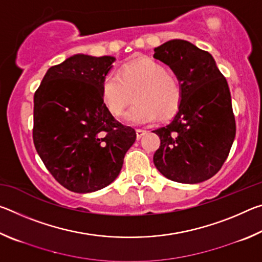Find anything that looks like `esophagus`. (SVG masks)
Wrapping results in <instances>:
<instances>
[{
  "label": "esophagus",
  "mask_w": 262,
  "mask_h": 262,
  "mask_svg": "<svg viewBox=\"0 0 262 262\" xmlns=\"http://www.w3.org/2000/svg\"><path fill=\"white\" fill-rule=\"evenodd\" d=\"M145 134H147V132H145V130H142V129H136V137H137V140L142 139V137H143Z\"/></svg>",
  "instance_id": "obj_1"
}]
</instances>
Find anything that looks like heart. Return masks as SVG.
<instances>
[{
	"mask_svg": "<svg viewBox=\"0 0 262 262\" xmlns=\"http://www.w3.org/2000/svg\"><path fill=\"white\" fill-rule=\"evenodd\" d=\"M101 99L113 118H119L133 96L136 105L125 115L133 125H148L159 118L170 120L183 104V88L167 69L152 59H141L126 66L120 75L108 74L101 82Z\"/></svg>",
	"mask_w": 262,
	"mask_h": 262,
	"instance_id": "obj_1",
	"label": "heart"
}]
</instances>
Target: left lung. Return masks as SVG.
I'll use <instances>...</instances> for the list:
<instances>
[{
    "mask_svg": "<svg viewBox=\"0 0 262 262\" xmlns=\"http://www.w3.org/2000/svg\"><path fill=\"white\" fill-rule=\"evenodd\" d=\"M154 57L172 69L183 104L167 126L154 130L161 145L154 164L167 179L198 184L221 170L236 136L231 95L211 54L180 39L155 48Z\"/></svg>",
    "mask_w": 262,
    "mask_h": 262,
    "instance_id": "left-lung-1",
    "label": "left lung"
}]
</instances>
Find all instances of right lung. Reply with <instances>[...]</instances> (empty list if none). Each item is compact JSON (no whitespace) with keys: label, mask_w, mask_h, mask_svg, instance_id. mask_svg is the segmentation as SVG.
<instances>
[{"label":"right lung","mask_w":262,"mask_h":262,"mask_svg":"<svg viewBox=\"0 0 262 262\" xmlns=\"http://www.w3.org/2000/svg\"><path fill=\"white\" fill-rule=\"evenodd\" d=\"M113 56L76 54L47 70L34 94L33 143L57 183L91 193L113 183L136 140L101 99Z\"/></svg>","instance_id":"obj_1"}]
</instances>
